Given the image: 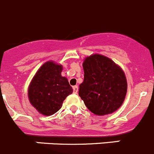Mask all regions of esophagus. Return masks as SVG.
I'll use <instances>...</instances> for the list:
<instances>
[{
  "instance_id": "34e87169",
  "label": "esophagus",
  "mask_w": 154,
  "mask_h": 154,
  "mask_svg": "<svg viewBox=\"0 0 154 154\" xmlns=\"http://www.w3.org/2000/svg\"><path fill=\"white\" fill-rule=\"evenodd\" d=\"M73 93H75V94H77L78 93V91H79V87L77 85H75V86H73Z\"/></svg>"
}]
</instances>
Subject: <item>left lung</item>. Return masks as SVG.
<instances>
[{
  "label": "left lung",
  "instance_id": "obj_1",
  "mask_svg": "<svg viewBox=\"0 0 154 154\" xmlns=\"http://www.w3.org/2000/svg\"><path fill=\"white\" fill-rule=\"evenodd\" d=\"M84 81L79 95L93 113L103 116L121 106L127 92L125 73L106 57L94 54L83 63Z\"/></svg>",
  "mask_w": 154,
  "mask_h": 154
}]
</instances>
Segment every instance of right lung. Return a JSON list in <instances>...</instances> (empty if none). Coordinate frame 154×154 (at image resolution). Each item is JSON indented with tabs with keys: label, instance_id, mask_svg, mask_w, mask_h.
Returning <instances> with one entry per match:
<instances>
[{
	"label": "right lung",
	"instance_id": "1",
	"mask_svg": "<svg viewBox=\"0 0 154 154\" xmlns=\"http://www.w3.org/2000/svg\"><path fill=\"white\" fill-rule=\"evenodd\" d=\"M63 67L52 61L42 66L29 88V99L42 114L51 116L62 107L63 102L72 93L68 80L61 75Z\"/></svg>",
	"mask_w": 154,
	"mask_h": 154
}]
</instances>
